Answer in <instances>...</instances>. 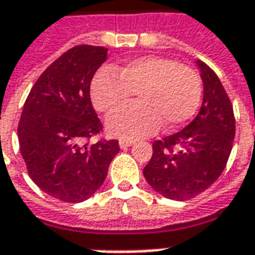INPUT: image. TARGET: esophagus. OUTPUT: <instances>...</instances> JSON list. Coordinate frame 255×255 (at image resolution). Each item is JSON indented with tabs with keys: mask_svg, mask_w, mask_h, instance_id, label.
Listing matches in <instances>:
<instances>
[{
	"mask_svg": "<svg viewBox=\"0 0 255 255\" xmlns=\"http://www.w3.org/2000/svg\"><path fill=\"white\" fill-rule=\"evenodd\" d=\"M119 145H120L121 149H126L128 146L134 145V141H131V139H120V141H119Z\"/></svg>",
	"mask_w": 255,
	"mask_h": 255,
	"instance_id": "34e87169",
	"label": "esophagus"
}]
</instances>
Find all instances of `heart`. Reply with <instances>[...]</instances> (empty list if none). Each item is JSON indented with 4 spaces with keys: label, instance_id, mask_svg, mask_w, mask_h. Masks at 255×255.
I'll return each instance as SVG.
<instances>
[{
    "label": "heart",
    "instance_id": "b5f03b06",
    "mask_svg": "<svg viewBox=\"0 0 255 255\" xmlns=\"http://www.w3.org/2000/svg\"><path fill=\"white\" fill-rule=\"evenodd\" d=\"M136 93L138 105L112 114L109 134L138 138L155 132L160 124L176 129L193 119L202 96V81L195 69L163 57H142L119 68L100 69L91 84V100L100 113L127 106Z\"/></svg>",
    "mask_w": 255,
    "mask_h": 255
}]
</instances>
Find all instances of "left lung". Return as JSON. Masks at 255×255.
Returning <instances> with one entry per match:
<instances>
[{"instance_id":"8db88e82","label":"left lung","mask_w":255,"mask_h":255,"mask_svg":"<svg viewBox=\"0 0 255 255\" xmlns=\"http://www.w3.org/2000/svg\"><path fill=\"white\" fill-rule=\"evenodd\" d=\"M204 85L197 117L176 134L152 143V157L143 176L164 198L186 201L211 187L225 170L236 124L230 99L218 75L197 61Z\"/></svg>"}]
</instances>
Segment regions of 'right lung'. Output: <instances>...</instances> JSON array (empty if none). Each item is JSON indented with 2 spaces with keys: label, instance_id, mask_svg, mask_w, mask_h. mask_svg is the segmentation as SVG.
I'll return each instance as SVG.
<instances>
[{
  "label": "right lung",
  "instance_id": "add662e5",
  "mask_svg": "<svg viewBox=\"0 0 255 255\" xmlns=\"http://www.w3.org/2000/svg\"><path fill=\"white\" fill-rule=\"evenodd\" d=\"M107 48L75 46L48 67L26 99L18 126L20 155L41 191L64 202L88 200L103 184L119 141L89 143L102 131L91 82Z\"/></svg>",
  "mask_w": 255,
  "mask_h": 255
}]
</instances>
